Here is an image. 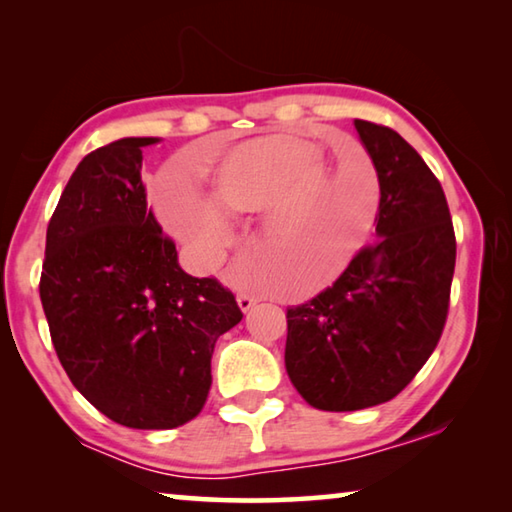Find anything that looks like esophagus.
Returning <instances> with one entry per match:
<instances>
[{
    "label": "esophagus",
    "instance_id": "1",
    "mask_svg": "<svg viewBox=\"0 0 512 512\" xmlns=\"http://www.w3.org/2000/svg\"><path fill=\"white\" fill-rule=\"evenodd\" d=\"M237 305H239V309L246 314V311H250V309H253V307L257 305V298H255V296H248V293H239V296H237Z\"/></svg>",
    "mask_w": 512,
    "mask_h": 512
}]
</instances>
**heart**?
<instances>
[{
	"instance_id": "1",
	"label": "heart",
	"mask_w": 512,
	"mask_h": 512,
	"mask_svg": "<svg viewBox=\"0 0 512 512\" xmlns=\"http://www.w3.org/2000/svg\"><path fill=\"white\" fill-rule=\"evenodd\" d=\"M363 158V146L350 142ZM185 171L210 183V196L180 171H164L153 185L160 221L198 264L221 262L232 244L230 216L262 214L268 244L287 246L309 289L332 282L366 239L377 210V178L368 192L352 169L327 164L311 137L271 135L235 146L219 158L189 155Z\"/></svg>"
}]
</instances>
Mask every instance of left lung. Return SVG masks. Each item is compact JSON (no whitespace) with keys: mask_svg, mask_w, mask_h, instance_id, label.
Here are the masks:
<instances>
[{"mask_svg":"<svg viewBox=\"0 0 512 512\" xmlns=\"http://www.w3.org/2000/svg\"><path fill=\"white\" fill-rule=\"evenodd\" d=\"M379 180L377 239L332 287L287 309L291 384L320 411L384 404L427 363L443 334L456 264L447 198L393 128L354 119Z\"/></svg>","mask_w":512,"mask_h":512,"instance_id":"8db88e82","label":"left lung"}]
</instances>
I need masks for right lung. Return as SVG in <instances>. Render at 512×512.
<instances>
[{
  "label": "right lung",
  "instance_id": "1",
  "mask_svg": "<svg viewBox=\"0 0 512 512\" xmlns=\"http://www.w3.org/2000/svg\"><path fill=\"white\" fill-rule=\"evenodd\" d=\"M121 137L85 155L47 228L40 300L60 363L85 400L131 429L201 413L212 352L244 314L214 277H192L146 210L142 149Z\"/></svg>",
  "mask_w": 512,
  "mask_h": 512
}]
</instances>
